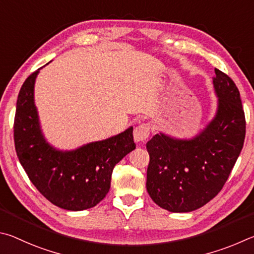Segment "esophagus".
<instances>
[{"instance_id":"1","label":"esophagus","mask_w":254,"mask_h":254,"mask_svg":"<svg viewBox=\"0 0 254 254\" xmlns=\"http://www.w3.org/2000/svg\"><path fill=\"white\" fill-rule=\"evenodd\" d=\"M150 135V126L148 124H141L134 129V139L136 141H145Z\"/></svg>"}]
</instances>
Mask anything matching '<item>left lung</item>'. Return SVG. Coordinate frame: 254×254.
Returning <instances> with one entry per match:
<instances>
[{
  "mask_svg": "<svg viewBox=\"0 0 254 254\" xmlns=\"http://www.w3.org/2000/svg\"><path fill=\"white\" fill-rule=\"evenodd\" d=\"M213 84L219 108L214 119L193 139L155 135L149 154L146 188L158 206L170 212L196 210L223 189L246 138V116L237 84L215 69Z\"/></svg>",
  "mask_w": 254,
  "mask_h": 254,
  "instance_id": "left-lung-1",
  "label": "left lung"
}]
</instances>
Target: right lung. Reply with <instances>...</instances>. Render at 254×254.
Returning a JSON list of instances; mask_svg holds the SVG:
<instances>
[{
	"instance_id": "obj_1",
	"label": "right lung",
	"mask_w": 254,
	"mask_h": 254,
	"mask_svg": "<svg viewBox=\"0 0 254 254\" xmlns=\"http://www.w3.org/2000/svg\"><path fill=\"white\" fill-rule=\"evenodd\" d=\"M39 70L20 89L14 117L17 158L30 181L48 201L69 211L96 206L110 189L116 164L136 148L132 127L108 139L60 152L44 140L33 100Z\"/></svg>"
}]
</instances>
